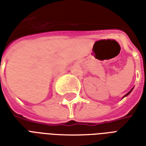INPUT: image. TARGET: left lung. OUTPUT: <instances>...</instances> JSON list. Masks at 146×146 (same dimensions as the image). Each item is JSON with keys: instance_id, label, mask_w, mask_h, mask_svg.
Listing matches in <instances>:
<instances>
[{"instance_id": "1", "label": "left lung", "mask_w": 146, "mask_h": 146, "mask_svg": "<svg viewBox=\"0 0 146 146\" xmlns=\"http://www.w3.org/2000/svg\"><path fill=\"white\" fill-rule=\"evenodd\" d=\"M133 88H132V89H131V91H130V92H129L128 93H127V94H126V95H124V96H123V98H124V97H126V96H127V95H130V93H131V92H132V90H133Z\"/></svg>"}]
</instances>
